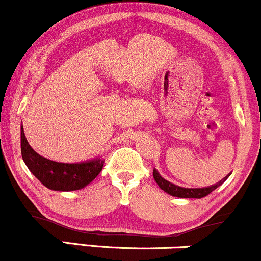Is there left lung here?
Masks as SVG:
<instances>
[{
    "mask_svg": "<svg viewBox=\"0 0 261 261\" xmlns=\"http://www.w3.org/2000/svg\"><path fill=\"white\" fill-rule=\"evenodd\" d=\"M230 174H227L224 179H221L220 181H218L217 184L207 186V188H181V186L174 185L173 182L168 181L165 178L160 175V173L157 172L156 169H153V178H155V181L157 185L160 186L163 191L167 192V194L174 196V197H180V198H202L205 197V196L211 194L212 191H214L215 189L219 188L221 184H224V181L229 178Z\"/></svg>",
    "mask_w": 261,
    "mask_h": 261,
    "instance_id": "left-lung-1",
    "label": "left lung"
}]
</instances>
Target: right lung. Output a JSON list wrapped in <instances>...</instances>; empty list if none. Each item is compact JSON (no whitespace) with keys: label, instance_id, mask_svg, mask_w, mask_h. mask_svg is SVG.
Wrapping results in <instances>:
<instances>
[{"label":"right lung","instance_id":"add662e5","mask_svg":"<svg viewBox=\"0 0 261 261\" xmlns=\"http://www.w3.org/2000/svg\"><path fill=\"white\" fill-rule=\"evenodd\" d=\"M21 157L29 170L46 188L54 191H75L91 184L104 166L101 157L77 163H62L44 159L29 145L21 128Z\"/></svg>","mask_w":261,"mask_h":261}]
</instances>
